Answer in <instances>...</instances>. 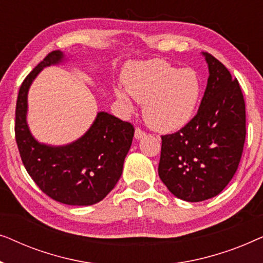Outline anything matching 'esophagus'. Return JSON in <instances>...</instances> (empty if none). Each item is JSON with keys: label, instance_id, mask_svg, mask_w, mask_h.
Returning <instances> with one entry per match:
<instances>
[{"label": "esophagus", "instance_id": "esophagus-1", "mask_svg": "<svg viewBox=\"0 0 263 263\" xmlns=\"http://www.w3.org/2000/svg\"><path fill=\"white\" fill-rule=\"evenodd\" d=\"M145 136H146V133H145V132H142L140 128H136V129H135L134 138H135L136 140H141L142 138H145Z\"/></svg>", "mask_w": 263, "mask_h": 263}]
</instances>
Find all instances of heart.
<instances>
[{
    "mask_svg": "<svg viewBox=\"0 0 263 263\" xmlns=\"http://www.w3.org/2000/svg\"><path fill=\"white\" fill-rule=\"evenodd\" d=\"M124 87L116 86L115 97L124 112H132V99L142 103L143 117L154 130L176 132L192 120L199 105L202 86L195 71L179 69L163 60L129 64Z\"/></svg>",
    "mask_w": 263,
    "mask_h": 263,
    "instance_id": "1",
    "label": "heart"
}]
</instances>
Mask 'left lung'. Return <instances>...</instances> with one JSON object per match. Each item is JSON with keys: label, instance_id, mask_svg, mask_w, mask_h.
Instances as JSON below:
<instances>
[{"label": "left lung", "instance_id": "8db88e82", "mask_svg": "<svg viewBox=\"0 0 263 263\" xmlns=\"http://www.w3.org/2000/svg\"><path fill=\"white\" fill-rule=\"evenodd\" d=\"M207 87L196 116L175 134L161 136L158 174L168 192L188 202L217 196L235 176L246 141V104L224 64L202 52Z\"/></svg>", "mask_w": 263, "mask_h": 263}]
</instances>
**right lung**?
Here are the masks:
<instances>
[{
	"label": "right lung",
	"mask_w": 263,
	"mask_h": 263,
	"mask_svg": "<svg viewBox=\"0 0 263 263\" xmlns=\"http://www.w3.org/2000/svg\"><path fill=\"white\" fill-rule=\"evenodd\" d=\"M69 57L50 52L21 85L15 110V139L21 160L35 184L57 202L91 206L117 184L132 146L134 128L105 111H99L87 132L67 145L39 142L27 123L28 91L46 67L66 63Z\"/></svg>",
	"instance_id": "right-lung-1"
}]
</instances>
